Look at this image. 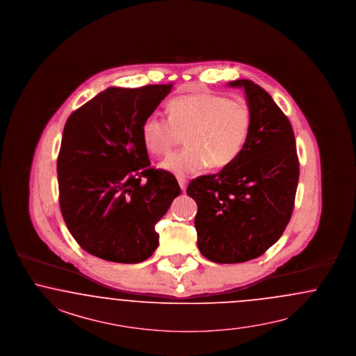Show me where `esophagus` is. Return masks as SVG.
<instances>
[{
  "mask_svg": "<svg viewBox=\"0 0 356 356\" xmlns=\"http://www.w3.org/2000/svg\"><path fill=\"white\" fill-rule=\"evenodd\" d=\"M178 184L181 186L182 191H184V190H186V186H187V179H186L184 177H178Z\"/></svg>",
  "mask_w": 356,
  "mask_h": 356,
  "instance_id": "obj_1",
  "label": "esophagus"
}]
</instances>
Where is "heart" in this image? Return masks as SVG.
Masks as SVG:
<instances>
[{
    "label": "heart",
    "mask_w": 356,
    "mask_h": 356,
    "mask_svg": "<svg viewBox=\"0 0 356 356\" xmlns=\"http://www.w3.org/2000/svg\"><path fill=\"white\" fill-rule=\"evenodd\" d=\"M252 128V110L243 99L218 94H197L172 99L169 116L148 115L141 127L145 147L166 156L186 135L187 147L161 163L175 175L203 172L209 165L221 169L241 153Z\"/></svg>",
    "instance_id": "1"
}]
</instances>
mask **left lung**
<instances>
[{
    "label": "left lung",
    "mask_w": 356,
    "mask_h": 356,
    "mask_svg": "<svg viewBox=\"0 0 356 356\" xmlns=\"http://www.w3.org/2000/svg\"><path fill=\"white\" fill-rule=\"evenodd\" d=\"M229 86L246 94L249 138L230 165L187 187L197 204V248L215 264L248 262L280 238L292 216L300 175L293 129L270 94L250 80L232 81Z\"/></svg>",
    "instance_id": "1"
}]
</instances>
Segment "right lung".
Returning <instances> with one entry per match:
<instances>
[{
	"mask_svg": "<svg viewBox=\"0 0 356 356\" xmlns=\"http://www.w3.org/2000/svg\"><path fill=\"white\" fill-rule=\"evenodd\" d=\"M172 83L108 88L73 111L58 157V203L85 252L116 264H138L159 246L156 224L181 187L150 166L141 127Z\"/></svg>",
	"mask_w": 356,
	"mask_h": 356,
	"instance_id": "add662e5",
	"label": "right lung"
}]
</instances>
